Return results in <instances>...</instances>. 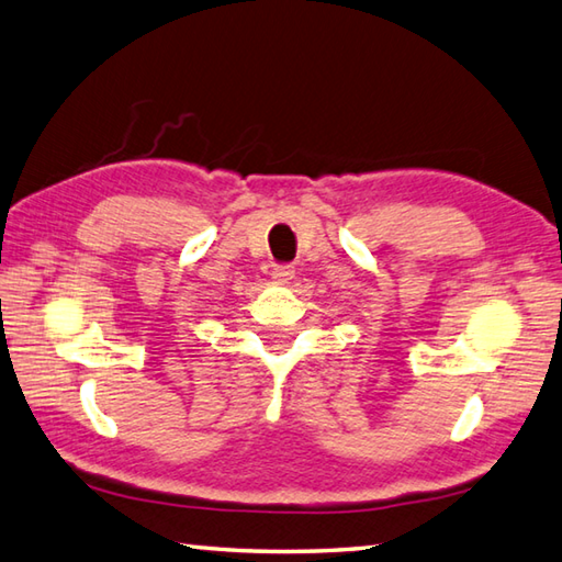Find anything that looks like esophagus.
Listing matches in <instances>:
<instances>
[{"instance_id": "esophagus-1", "label": "esophagus", "mask_w": 562, "mask_h": 562, "mask_svg": "<svg viewBox=\"0 0 562 562\" xmlns=\"http://www.w3.org/2000/svg\"><path fill=\"white\" fill-rule=\"evenodd\" d=\"M293 277H295L293 265H277L271 269V279L279 281V283H289Z\"/></svg>"}]
</instances>
